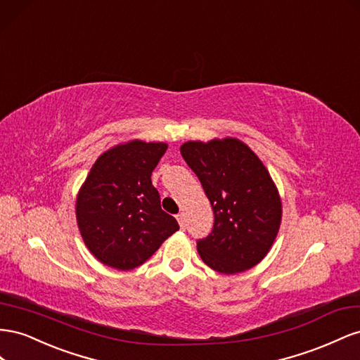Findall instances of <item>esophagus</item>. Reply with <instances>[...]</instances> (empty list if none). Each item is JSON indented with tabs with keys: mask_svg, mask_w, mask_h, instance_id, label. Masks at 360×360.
Instances as JSON below:
<instances>
[{
	"mask_svg": "<svg viewBox=\"0 0 360 360\" xmlns=\"http://www.w3.org/2000/svg\"><path fill=\"white\" fill-rule=\"evenodd\" d=\"M176 219H178V223L181 226V229H186V215L181 212V214L176 215Z\"/></svg>",
	"mask_w": 360,
	"mask_h": 360,
	"instance_id": "esophagus-1",
	"label": "esophagus"
}]
</instances>
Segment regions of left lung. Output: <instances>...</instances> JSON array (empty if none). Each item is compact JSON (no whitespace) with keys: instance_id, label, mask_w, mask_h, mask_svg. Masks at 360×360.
Returning <instances> with one entry per match:
<instances>
[{"instance_id":"1","label":"left lung","mask_w":360,"mask_h":360,"mask_svg":"<svg viewBox=\"0 0 360 360\" xmlns=\"http://www.w3.org/2000/svg\"><path fill=\"white\" fill-rule=\"evenodd\" d=\"M181 155L214 211L211 233L198 240L202 261L224 274L252 269L269 253L282 220V202L269 170L248 145L231 137L187 141Z\"/></svg>"}]
</instances>
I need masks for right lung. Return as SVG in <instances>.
Segmentation results:
<instances>
[{
	"label": "right lung",
	"instance_id": "right-lung-1",
	"mask_svg": "<svg viewBox=\"0 0 360 360\" xmlns=\"http://www.w3.org/2000/svg\"><path fill=\"white\" fill-rule=\"evenodd\" d=\"M166 143L132 140L96 160L77 198V221L87 249L117 270L145 264L172 233L174 217L161 210L150 174Z\"/></svg>",
	"mask_w": 360,
	"mask_h": 360
}]
</instances>
